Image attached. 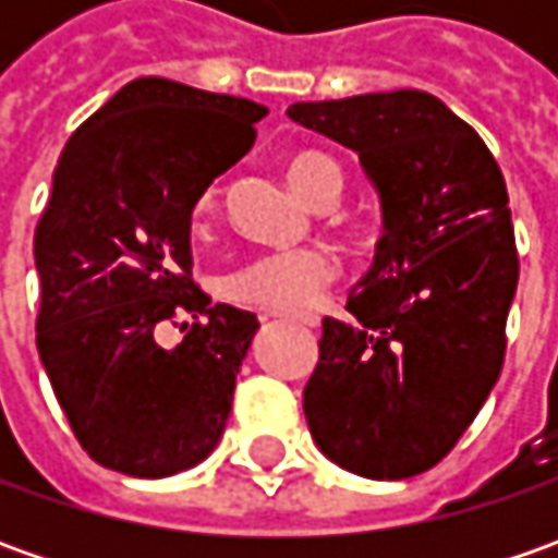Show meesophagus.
I'll list each match as a JSON object with an SVG mask.
<instances>
[{"label": "esophagus", "mask_w": 558, "mask_h": 558, "mask_svg": "<svg viewBox=\"0 0 558 558\" xmlns=\"http://www.w3.org/2000/svg\"><path fill=\"white\" fill-rule=\"evenodd\" d=\"M264 319H291V323H298V326H307V329H316V326H319V316H313V313H276V311H269V313H264Z\"/></svg>", "instance_id": "34e87169"}]
</instances>
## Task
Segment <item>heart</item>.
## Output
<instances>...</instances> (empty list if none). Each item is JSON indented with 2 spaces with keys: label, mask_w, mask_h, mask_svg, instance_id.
I'll use <instances>...</instances> for the list:
<instances>
[{
  "label": "heart",
  "mask_w": 558,
  "mask_h": 558,
  "mask_svg": "<svg viewBox=\"0 0 558 558\" xmlns=\"http://www.w3.org/2000/svg\"><path fill=\"white\" fill-rule=\"evenodd\" d=\"M286 177L291 189L313 207L335 204L344 189L341 163L316 148H301L289 155ZM214 210H217V185H204L192 204V226L204 229L214 217ZM335 272H338V264L323 247L267 251V254H254L251 260L232 269L223 279V289L226 298L245 307L304 311V307H313L323 298V291L332 286Z\"/></svg>",
  "instance_id": "obj_1"
}]
</instances>
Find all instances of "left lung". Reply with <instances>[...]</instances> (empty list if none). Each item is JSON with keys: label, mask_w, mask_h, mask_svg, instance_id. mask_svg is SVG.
I'll list each match as a JSON object with an SVG mask.
<instances>
[{"label": "left lung", "mask_w": 558, "mask_h": 558, "mask_svg": "<svg viewBox=\"0 0 558 558\" xmlns=\"http://www.w3.org/2000/svg\"><path fill=\"white\" fill-rule=\"evenodd\" d=\"M289 118L360 155L385 226L348 294L354 319H323L304 416L341 469L413 478L453 450L504 369L519 286L504 173L418 89L298 101Z\"/></svg>", "instance_id": "obj_1"}]
</instances>
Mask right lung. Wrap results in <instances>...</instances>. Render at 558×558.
Listing matches in <instances>:
<instances>
[{"label": "right lung", "mask_w": 558, "mask_h": 558, "mask_svg": "<svg viewBox=\"0 0 558 558\" xmlns=\"http://www.w3.org/2000/svg\"><path fill=\"white\" fill-rule=\"evenodd\" d=\"M257 101L140 76L68 140L33 257L36 348L83 450L133 478L192 469L223 438L257 316L192 282V204L254 145ZM189 312L184 341L163 322ZM175 325V324H174Z\"/></svg>", "instance_id": "1"}]
</instances>
